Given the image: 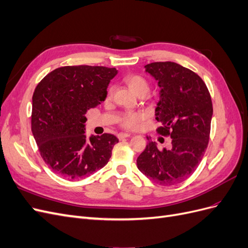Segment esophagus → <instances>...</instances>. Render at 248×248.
Segmentation results:
<instances>
[{
	"mask_svg": "<svg viewBox=\"0 0 248 248\" xmlns=\"http://www.w3.org/2000/svg\"><path fill=\"white\" fill-rule=\"evenodd\" d=\"M131 136H132V134H130V133L120 132V133H118V139L119 140H122V139H125V138H130Z\"/></svg>",
	"mask_w": 248,
	"mask_h": 248,
	"instance_id": "esophagus-1",
	"label": "esophagus"
}]
</instances>
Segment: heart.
<instances>
[{
    "mask_svg": "<svg viewBox=\"0 0 248 248\" xmlns=\"http://www.w3.org/2000/svg\"><path fill=\"white\" fill-rule=\"evenodd\" d=\"M124 82L129 87V89L133 93H136L138 96L142 97L146 96L150 91V85L148 80L142 78L139 74H129L124 78ZM114 88L110 87L108 91V99H109ZM147 115L142 111H128L125 112L123 117L120 120V125L125 129L134 130L138 129L139 127L146 121Z\"/></svg>",
    "mask_w": 248,
    "mask_h": 248,
    "instance_id": "obj_1",
    "label": "heart"
}]
</instances>
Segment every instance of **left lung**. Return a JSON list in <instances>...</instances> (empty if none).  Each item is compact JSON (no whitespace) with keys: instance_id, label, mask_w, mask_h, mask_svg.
I'll use <instances>...</instances> for the list:
<instances>
[{"instance_id":"8db88e82","label":"left lung","mask_w":248,"mask_h":248,"mask_svg":"<svg viewBox=\"0 0 248 248\" xmlns=\"http://www.w3.org/2000/svg\"><path fill=\"white\" fill-rule=\"evenodd\" d=\"M145 68L161 88L155 109L160 126L156 131L170 137L171 148L160 151L149 141L137 164L154 182L175 185L193 174L206 152L213 115L211 96L196 72L177 63L154 62Z\"/></svg>"}]
</instances>
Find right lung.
Wrapping results in <instances>:
<instances>
[{"label": "right lung", "instance_id": "obj_1", "mask_svg": "<svg viewBox=\"0 0 248 248\" xmlns=\"http://www.w3.org/2000/svg\"><path fill=\"white\" fill-rule=\"evenodd\" d=\"M117 73L103 66H64L35 88L31 128L42 159L56 174L80 179L108 162L119 140L110 133L87 139L85 115L107 98Z\"/></svg>", "mask_w": 248, "mask_h": 248}]
</instances>
